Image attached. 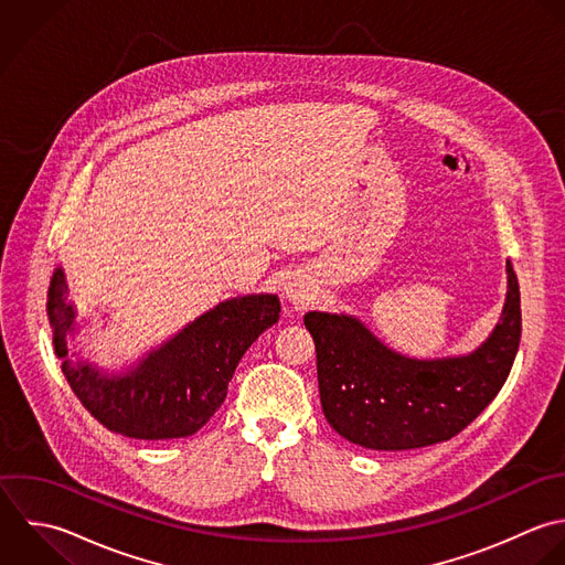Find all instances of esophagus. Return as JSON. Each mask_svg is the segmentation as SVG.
Here are the masks:
<instances>
[{"label":"esophagus","mask_w":565,"mask_h":565,"mask_svg":"<svg viewBox=\"0 0 565 565\" xmlns=\"http://www.w3.org/2000/svg\"><path fill=\"white\" fill-rule=\"evenodd\" d=\"M284 292H286V297H288L292 303H306V301L310 299V290H308L303 284H299L297 279L288 281L286 288H284Z\"/></svg>","instance_id":"34e87169"}]
</instances>
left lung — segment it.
<instances>
[{
  "label": "left lung",
  "instance_id": "8db88e82",
  "mask_svg": "<svg viewBox=\"0 0 565 565\" xmlns=\"http://www.w3.org/2000/svg\"><path fill=\"white\" fill-rule=\"evenodd\" d=\"M509 290L489 339L469 354L409 359L387 348L352 315L308 312L317 348L321 407L345 440L405 451L451 440L498 396L522 337L520 284L507 262Z\"/></svg>",
  "mask_w": 565,
  "mask_h": 565
}]
</instances>
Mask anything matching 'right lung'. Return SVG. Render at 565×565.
<instances>
[{"mask_svg":"<svg viewBox=\"0 0 565 565\" xmlns=\"http://www.w3.org/2000/svg\"><path fill=\"white\" fill-rule=\"evenodd\" d=\"M63 268L47 288V319L54 354L83 407L109 431L136 440L186 438L222 407L244 352L279 321L277 295H244L220 301L171 339L149 350L125 372H105L67 354L78 332Z\"/></svg>","mask_w":565,"mask_h":565,"instance_id":"add662e5","label":"right lung"}]
</instances>
